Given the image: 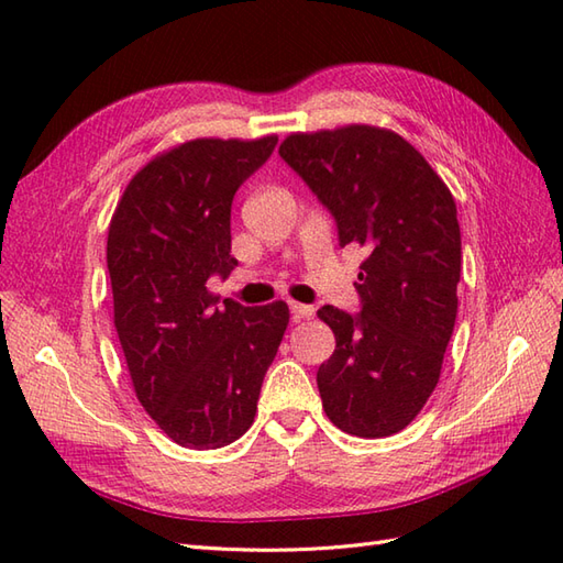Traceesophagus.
<instances>
[{"instance_id": "34e87169", "label": "esophagus", "mask_w": 563, "mask_h": 563, "mask_svg": "<svg viewBox=\"0 0 563 563\" xmlns=\"http://www.w3.org/2000/svg\"><path fill=\"white\" fill-rule=\"evenodd\" d=\"M290 312L295 321L302 319H312L314 317V307L312 305H300V302H290Z\"/></svg>"}]
</instances>
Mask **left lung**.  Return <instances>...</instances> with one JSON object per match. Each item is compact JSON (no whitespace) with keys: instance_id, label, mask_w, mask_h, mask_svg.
I'll return each instance as SVG.
<instances>
[{"instance_id":"1","label":"left lung","mask_w":563,"mask_h":563,"mask_svg":"<svg viewBox=\"0 0 563 563\" xmlns=\"http://www.w3.org/2000/svg\"><path fill=\"white\" fill-rule=\"evenodd\" d=\"M278 152L333 214L341 246L367 254L355 283L361 314L317 312L336 336L317 373L321 406L343 433H399L433 394L457 317L454 198L423 154L385 128L295 133Z\"/></svg>"}]
</instances>
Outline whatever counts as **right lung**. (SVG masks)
Masks as SVG:
<instances>
[{
    "label": "right lung",
    "instance_id": "right-lung-1",
    "mask_svg": "<svg viewBox=\"0 0 563 563\" xmlns=\"http://www.w3.org/2000/svg\"><path fill=\"white\" fill-rule=\"evenodd\" d=\"M278 137L184 142L130 178L109 227L113 324L140 404L176 445L224 448L254 423L263 377L290 309L218 307L206 285L227 278L232 200Z\"/></svg>",
    "mask_w": 563,
    "mask_h": 563
}]
</instances>
